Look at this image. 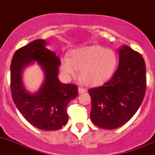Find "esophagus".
<instances>
[{"label": "esophagus", "mask_w": 155, "mask_h": 155, "mask_svg": "<svg viewBox=\"0 0 155 155\" xmlns=\"http://www.w3.org/2000/svg\"><path fill=\"white\" fill-rule=\"evenodd\" d=\"M86 91H87V90L85 89V88L81 87H78V93H79V94H84V93H85Z\"/></svg>", "instance_id": "1"}]
</instances>
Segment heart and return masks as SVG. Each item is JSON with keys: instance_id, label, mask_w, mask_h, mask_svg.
Listing matches in <instances>:
<instances>
[{"instance_id": "1", "label": "heart", "mask_w": 155, "mask_h": 155, "mask_svg": "<svg viewBox=\"0 0 155 155\" xmlns=\"http://www.w3.org/2000/svg\"><path fill=\"white\" fill-rule=\"evenodd\" d=\"M117 65L114 51L101 45H91L78 48L71 53V58L61 61V70L67 78H75L81 70V78L86 84L97 86L107 81Z\"/></svg>"}]
</instances>
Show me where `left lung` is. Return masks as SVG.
Returning a JSON list of instances; mask_svg holds the SVG:
<instances>
[{
	"label": "left lung",
	"mask_w": 155,
	"mask_h": 155,
	"mask_svg": "<svg viewBox=\"0 0 155 155\" xmlns=\"http://www.w3.org/2000/svg\"><path fill=\"white\" fill-rule=\"evenodd\" d=\"M118 51L119 66L112 78L88 91L91 121L106 129L127 123L141 106L146 91V68L141 54L126 45Z\"/></svg>",
	"instance_id": "obj_1"
}]
</instances>
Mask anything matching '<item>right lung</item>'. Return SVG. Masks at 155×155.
Returning a JSON list of instances; mask_svg holds the SVG:
<instances>
[{"label":"right lung","mask_w":155,"mask_h":155,"mask_svg":"<svg viewBox=\"0 0 155 155\" xmlns=\"http://www.w3.org/2000/svg\"><path fill=\"white\" fill-rule=\"evenodd\" d=\"M47 44L44 39H37L15 51L10 64V89L16 107L31 125L52 131L65 126L68 104L78 94L77 85L59 81L61 61L55 53L45 48ZM33 61L42 68L45 81L39 91L32 94L25 89L21 71Z\"/></svg>","instance_id":"add662e5"}]
</instances>
